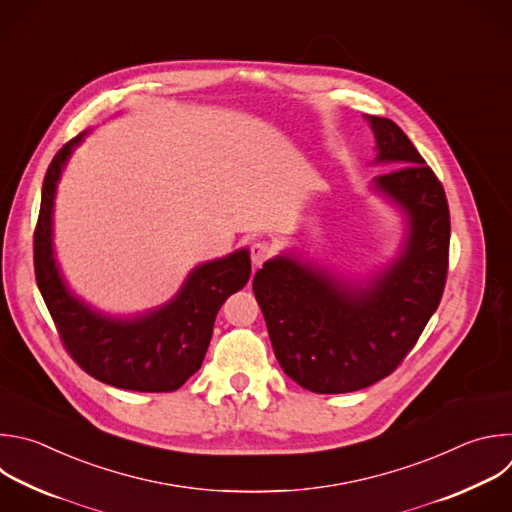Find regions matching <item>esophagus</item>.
<instances>
[{
    "instance_id": "esophagus-1",
    "label": "esophagus",
    "mask_w": 512,
    "mask_h": 512,
    "mask_svg": "<svg viewBox=\"0 0 512 512\" xmlns=\"http://www.w3.org/2000/svg\"><path fill=\"white\" fill-rule=\"evenodd\" d=\"M271 247L267 245V243H263V241H257V243H253L251 245V261H253V265L255 267H261L269 257H271Z\"/></svg>"
}]
</instances>
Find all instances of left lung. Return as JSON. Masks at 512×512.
<instances>
[{"mask_svg":"<svg viewBox=\"0 0 512 512\" xmlns=\"http://www.w3.org/2000/svg\"><path fill=\"white\" fill-rule=\"evenodd\" d=\"M378 175L370 191L402 219L396 255L366 277L285 251L255 273L253 291L283 372L315 394H346L390 376L436 311L448 269L444 189L402 128L364 114Z\"/></svg>","mask_w":512,"mask_h":512,"instance_id":"8db88e82","label":"left lung"}]
</instances>
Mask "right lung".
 <instances>
[{"mask_svg":"<svg viewBox=\"0 0 512 512\" xmlns=\"http://www.w3.org/2000/svg\"><path fill=\"white\" fill-rule=\"evenodd\" d=\"M86 134L88 130L64 144L44 179L34 233V267L40 293L68 354L92 378L134 392L179 390L205 360L221 305L249 281V249L199 263L173 297L146 311L118 315L86 301L70 287L54 243L58 183Z\"/></svg>","mask_w":512,"mask_h":512,"instance_id":"right-lung-1","label":"right lung"}]
</instances>
